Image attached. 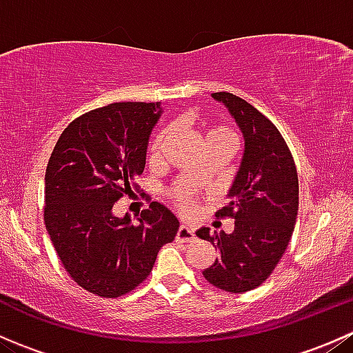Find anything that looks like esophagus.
<instances>
[{
    "mask_svg": "<svg viewBox=\"0 0 353 353\" xmlns=\"http://www.w3.org/2000/svg\"><path fill=\"white\" fill-rule=\"evenodd\" d=\"M176 241L177 243H191V241H194V232L188 225H181L177 229Z\"/></svg>",
    "mask_w": 353,
    "mask_h": 353,
    "instance_id": "obj_1",
    "label": "esophagus"
}]
</instances>
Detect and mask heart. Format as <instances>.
Returning a JSON list of instances; mask_svg holds the SVG:
<instances>
[{"mask_svg": "<svg viewBox=\"0 0 353 353\" xmlns=\"http://www.w3.org/2000/svg\"><path fill=\"white\" fill-rule=\"evenodd\" d=\"M170 133H172V130H170V128H163V130H160L159 133H157V137L154 138V141H152V145H150V159L152 160H157L160 155H162V150H163V147H165L167 141H169ZM205 141L206 143H210V141H229V143L236 145V133H234L229 126H225V124L213 123V124H208V128H206ZM172 198H174V201H176V206L181 210V212L186 213V215L193 213L194 205H196L193 191L191 190L174 191Z\"/></svg>", "mask_w": 353, "mask_h": 353, "instance_id": "1", "label": "heart"}]
</instances>
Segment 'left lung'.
Segmentation results:
<instances>
[{"label": "left lung", "mask_w": 353, "mask_h": 353, "mask_svg": "<svg viewBox=\"0 0 353 353\" xmlns=\"http://www.w3.org/2000/svg\"><path fill=\"white\" fill-rule=\"evenodd\" d=\"M223 102L244 134V155L230 188L232 201L216 216L236 222L232 234L198 237L219 249V258L203 272L213 287L243 294L259 287L282 259L295 227L299 179L294 157L275 124L249 102L229 92L212 94Z\"/></svg>", "instance_id": "obj_1"}]
</instances>
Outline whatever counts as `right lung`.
Wrapping results in <instances>:
<instances>
[{
  "instance_id": "obj_1",
  "label": "right lung",
  "mask_w": 353,
  "mask_h": 353,
  "mask_svg": "<svg viewBox=\"0 0 353 353\" xmlns=\"http://www.w3.org/2000/svg\"><path fill=\"white\" fill-rule=\"evenodd\" d=\"M159 104L114 102L71 121L49 157L44 223L68 275L105 299L130 294L150 275L179 222L152 201L131 225L112 215L114 203L131 196L147 159Z\"/></svg>"
}]
</instances>
